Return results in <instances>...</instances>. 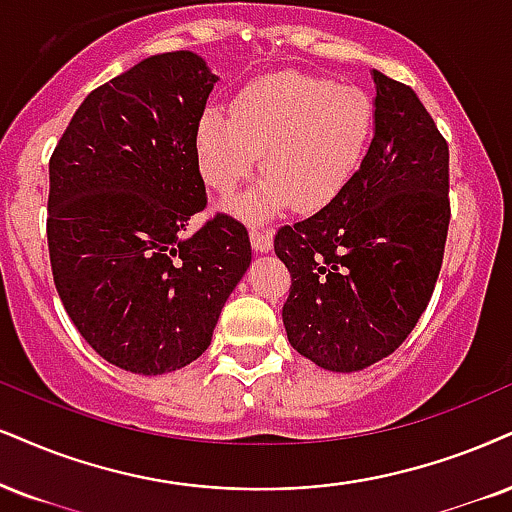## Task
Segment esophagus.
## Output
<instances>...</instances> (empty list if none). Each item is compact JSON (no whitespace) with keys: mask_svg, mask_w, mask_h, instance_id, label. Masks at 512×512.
<instances>
[{"mask_svg":"<svg viewBox=\"0 0 512 512\" xmlns=\"http://www.w3.org/2000/svg\"><path fill=\"white\" fill-rule=\"evenodd\" d=\"M249 237H251V244H254L256 251H268L270 246H273V230H268V227H251L249 230Z\"/></svg>","mask_w":512,"mask_h":512,"instance_id":"34e87169","label":"esophagus"}]
</instances>
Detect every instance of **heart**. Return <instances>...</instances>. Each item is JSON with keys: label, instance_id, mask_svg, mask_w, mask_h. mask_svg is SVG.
<instances>
[{"label": "heart", "instance_id": "1", "mask_svg": "<svg viewBox=\"0 0 512 512\" xmlns=\"http://www.w3.org/2000/svg\"><path fill=\"white\" fill-rule=\"evenodd\" d=\"M375 130V106L361 87L306 73H273L242 87L232 104L208 106L197 128L199 170L220 194L254 173L263 180L237 211L256 218L280 208L320 211L342 194Z\"/></svg>", "mask_w": 512, "mask_h": 512}]
</instances>
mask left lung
Wrapping results in <instances>:
<instances>
[{
    "instance_id": "1",
    "label": "left lung",
    "mask_w": 512,
    "mask_h": 512,
    "mask_svg": "<svg viewBox=\"0 0 512 512\" xmlns=\"http://www.w3.org/2000/svg\"><path fill=\"white\" fill-rule=\"evenodd\" d=\"M375 135L361 168L311 218L282 225L289 342L325 370L394 353L430 304L449 235V144L410 85L372 71Z\"/></svg>"
}]
</instances>
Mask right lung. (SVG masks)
I'll use <instances>...</instances> for the list:
<instances>
[{
  "mask_svg": "<svg viewBox=\"0 0 512 512\" xmlns=\"http://www.w3.org/2000/svg\"><path fill=\"white\" fill-rule=\"evenodd\" d=\"M216 75L201 56H149L92 90L49 159L47 244L68 318L99 356L140 375L208 349L251 263L244 223L208 204L197 128Z\"/></svg>",
  "mask_w": 512,
  "mask_h": 512,
  "instance_id": "1",
  "label": "right lung"
}]
</instances>
